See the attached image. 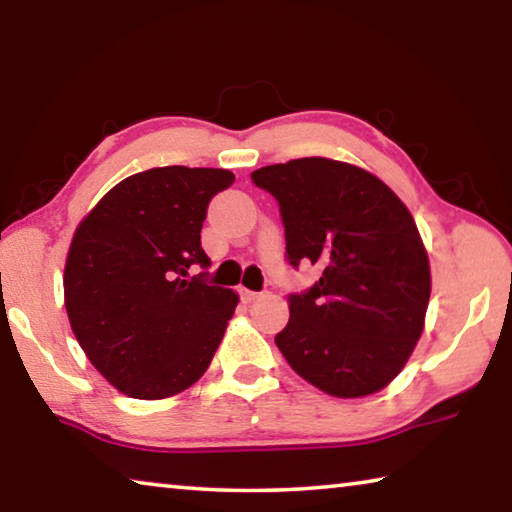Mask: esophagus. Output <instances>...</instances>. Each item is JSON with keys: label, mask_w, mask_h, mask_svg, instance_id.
I'll use <instances>...</instances> for the list:
<instances>
[{"label": "esophagus", "mask_w": 512, "mask_h": 512, "mask_svg": "<svg viewBox=\"0 0 512 512\" xmlns=\"http://www.w3.org/2000/svg\"><path fill=\"white\" fill-rule=\"evenodd\" d=\"M239 296L243 303H250V300H255L259 296V291H250V289H239Z\"/></svg>", "instance_id": "obj_1"}]
</instances>
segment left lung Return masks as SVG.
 I'll list each match as a JSON object with an SVG mask.
<instances>
[{
	"label": "left lung",
	"instance_id": "8db88e82",
	"mask_svg": "<svg viewBox=\"0 0 512 512\" xmlns=\"http://www.w3.org/2000/svg\"><path fill=\"white\" fill-rule=\"evenodd\" d=\"M278 200L291 269L321 278L289 294L275 335L289 367L326 394L355 399L399 376L424 330L431 269L415 218L358 166L291 159L250 175Z\"/></svg>",
	"mask_w": 512,
	"mask_h": 512
}]
</instances>
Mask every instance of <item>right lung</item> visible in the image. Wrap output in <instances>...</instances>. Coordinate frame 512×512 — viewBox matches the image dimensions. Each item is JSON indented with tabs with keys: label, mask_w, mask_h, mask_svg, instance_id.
I'll use <instances>...</instances> for the list:
<instances>
[{
	"label": "right lung",
	"mask_w": 512,
	"mask_h": 512,
	"mask_svg": "<svg viewBox=\"0 0 512 512\" xmlns=\"http://www.w3.org/2000/svg\"><path fill=\"white\" fill-rule=\"evenodd\" d=\"M223 168H150L97 202L72 239L63 289L93 367L134 399H166L207 371L239 296L207 282L200 230ZM196 265L203 271L190 273Z\"/></svg>",
	"instance_id": "right-lung-1"
}]
</instances>
